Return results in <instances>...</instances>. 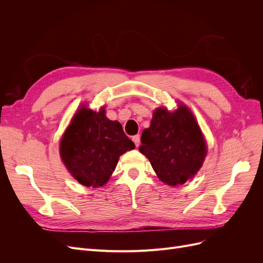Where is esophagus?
<instances>
[{
	"label": "esophagus",
	"mask_w": 263,
	"mask_h": 263,
	"mask_svg": "<svg viewBox=\"0 0 263 263\" xmlns=\"http://www.w3.org/2000/svg\"><path fill=\"white\" fill-rule=\"evenodd\" d=\"M133 141L135 142L136 147H138L139 144H140V136H139V135H135V136H133Z\"/></svg>",
	"instance_id": "esophagus-1"
}]
</instances>
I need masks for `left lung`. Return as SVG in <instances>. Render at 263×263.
I'll return each instance as SVG.
<instances>
[{
    "mask_svg": "<svg viewBox=\"0 0 263 263\" xmlns=\"http://www.w3.org/2000/svg\"><path fill=\"white\" fill-rule=\"evenodd\" d=\"M140 141L139 151L149 159L158 178L172 186L192 179L208 154L200 126L183 104L173 112L158 107Z\"/></svg>",
    "mask_w": 263,
    "mask_h": 263,
    "instance_id": "left-lung-1",
    "label": "left lung"
}]
</instances>
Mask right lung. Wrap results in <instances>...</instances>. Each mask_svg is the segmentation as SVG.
Here are the masks:
<instances>
[{
    "label": "right lung",
    "instance_id": "right-lung-1",
    "mask_svg": "<svg viewBox=\"0 0 263 263\" xmlns=\"http://www.w3.org/2000/svg\"><path fill=\"white\" fill-rule=\"evenodd\" d=\"M135 148L122 125L109 121L102 107L95 112L81 106L60 140L62 162L84 186H103L114 172L118 159Z\"/></svg>",
    "mask_w": 263,
    "mask_h": 263
}]
</instances>
